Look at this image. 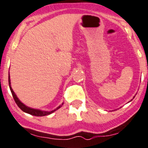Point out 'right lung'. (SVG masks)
<instances>
[{
	"instance_id": "1",
	"label": "right lung",
	"mask_w": 148,
	"mask_h": 148,
	"mask_svg": "<svg viewBox=\"0 0 148 148\" xmlns=\"http://www.w3.org/2000/svg\"><path fill=\"white\" fill-rule=\"evenodd\" d=\"M8 82H9V87H10L11 93H12V97H13L14 100H15V103H16L17 105L19 106V108H20V109H21V110H23L24 112L27 113V114H31V115L36 116H44L49 115V114H51V113L54 112L55 111L57 110V109H59V108H61V106H62V105H63V104H61V105H60L59 106H58V107H57L56 109H54V110H53V111H51V112H45V111H41V110H39V109H32V108L28 107V106H27L26 105H25V104H23V103H22L21 101H20V100H19L18 98H17V97L16 96V95H15V92H14V91H13V90H12V87H11V86H10V75H9V76H8Z\"/></svg>"
}]
</instances>
